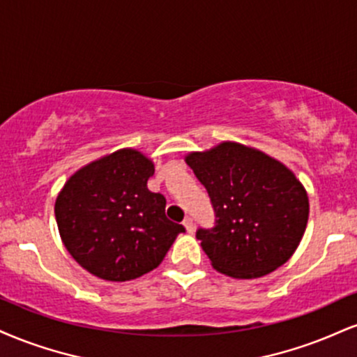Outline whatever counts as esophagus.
I'll list each match as a JSON object with an SVG mask.
<instances>
[{
    "label": "esophagus",
    "mask_w": 357,
    "mask_h": 357,
    "mask_svg": "<svg viewBox=\"0 0 357 357\" xmlns=\"http://www.w3.org/2000/svg\"><path fill=\"white\" fill-rule=\"evenodd\" d=\"M183 225H184V227H186L188 233H192V231H195V222H192L191 218H186V220L183 221Z\"/></svg>",
    "instance_id": "esophagus-1"
}]
</instances>
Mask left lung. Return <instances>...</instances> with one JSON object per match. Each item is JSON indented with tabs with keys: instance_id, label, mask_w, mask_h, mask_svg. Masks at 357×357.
<instances>
[{
	"instance_id": "1",
	"label": "left lung",
	"mask_w": 357,
	"mask_h": 357,
	"mask_svg": "<svg viewBox=\"0 0 357 357\" xmlns=\"http://www.w3.org/2000/svg\"><path fill=\"white\" fill-rule=\"evenodd\" d=\"M188 166L206 188L214 226L196 238L213 268L236 279L273 273L294 255L306 231L309 199L291 169L239 143L190 153Z\"/></svg>"
}]
</instances>
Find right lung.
<instances>
[{"label":"right lung","instance_id":"obj_1","mask_svg":"<svg viewBox=\"0 0 357 357\" xmlns=\"http://www.w3.org/2000/svg\"><path fill=\"white\" fill-rule=\"evenodd\" d=\"M153 174L149 158L124 148L68 179L54 216L81 268L106 281H131L161 264L184 227L166 218L165 196L148 190Z\"/></svg>","mask_w":357,"mask_h":357}]
</instances>
